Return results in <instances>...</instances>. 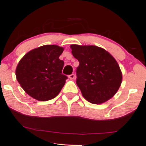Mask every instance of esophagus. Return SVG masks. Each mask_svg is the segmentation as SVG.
Wrapping results in <instances>:
<instances>
[{
    "mask_svg": "<svg viewBox=\"0 0 146 146\" xmlns=\"http://www.w3.org/2000/svg\"><path fill=\"white\" fill-rule=\"evenodd\" d=\"M75 74H71V75H69V79H71V80L75 79Z\"/></svg>",
    "mask_w": 146,
    "mask_h": 146,
    "instance_id": "obj_1",
    "label": "esophagus"
}]
</instances>
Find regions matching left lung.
<instances>
[{"label":"left lung","mask_w":146,"mask_h":146,"mask_svg":"<svg viewBox=\"0 0 146 146\" xmlns=\"http://www.w3.org/2000/svg\"><path fill=\"white\" fill-rule=\"evenodd\" d=\"M70 48L79 62L76 83L83 97L98 104L114 96L122 83V74L113 56L96 46L73 44Z\"/></svg>","instance_id":"obj_1"}]
</instances>
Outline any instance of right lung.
<instances>
[{"mask_svg": "<svg viewBox=\"0 0 146 146\" xmlns=\"http://www.w3.org/2000/svg\"><path fill=\"white\" fill-rule=\"evenodd\" d=\"M64 48L45 45L28 52L16 69V79L22 89L35 99L46 101L58 95L67 79L62 74Z\"/></svg>", "mask_w": 146, "mask_h": 146, "instance_id": "right-lung-1", "label": "right lung"}]
</instances>
